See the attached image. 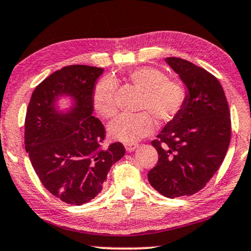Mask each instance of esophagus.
Masks as SVG:
<instances>
[{"label": "esophagus", "instance_id": "esophagus-1", "mask_svg": "<svg viewBox=\"0 0 251 251\" xmlns=\"http://www.w3.org/2000/svg\"><path fill=\"white\" fill-rule=\"evenodd\" d=\"M137 146H139L137 143H128V144H125V149L127 152H132V151L136 149Z\"/></svg>", "mask_w": 251, "mask_h": 251}]
</instances>
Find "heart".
I'll return each instance as SVG.
<instances>
[{"mask_svg":"<svg viewBox=\"0 0 251 251\" xmlns=\"http://www.w3.org/2000/svg\"><path fill=\"white\" fill-rule=\"evenodd\" d=\"M127 78L142 91L140 112L119 115L109 125L112 139L133 143L149 135L154 129V120L168 124L177 117L186 101V90L178 80L167 78L165 73L153 67H140L128 73ZM116 82L111 77L99 80L93 91V105L99 116L110 119L117 111L115 102Z\"/></svg>","mask_w":251,"mask_h":251,"instance_id":"b5f03b06","label":"heart"}]
</instances>
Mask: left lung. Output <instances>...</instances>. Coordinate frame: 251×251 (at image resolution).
<instances>
[{
	"instance_id": "8db88e82",
	"label": "left lung",
	"mask_w": 251,
	"mask_h": 251,
	"mask_svg": "<svg viewBox=\"0 0 251 251\" xmlns=\"http://www.w3.org/2000/svg\"><path fill=\"white\" fill-rule=\"evenodd\" d=\"M166 61L189 90L183 109L151 144L158 162L148 173L150 184L168 198L192 196L203 189L223 162L231 141L230 109L213 74L188 60Z\"/></svg>"
}]
</instances>
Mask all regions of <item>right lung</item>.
I'll return each mask as SVG.
<instances>
[{"label":"right lung","mask_w":251,"mask_h":251,"mask_svg":"<svg viewBox=\"0 0 251 251\" xmlns=\"http://www.w3.org/2000/svg\"><path fill=\"white\" fill-rule=\"evenodd\" d=\"M103 69L73 65L56 70L31 94L25 118V148L49 192L68 204H83L99 195L109 169L125 154L121 142L103 147L105 128L92 116L95 82ZM60 94L75 98L68 114H59Z\"/></svg>","instance_id":"obj_1"}]
</instances>
